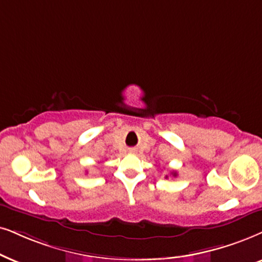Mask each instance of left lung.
Returning <instances> with one entry per match:
<instances>
[{
    "label": "left lung",
    "mask_w": 262,
    "mask_h": 262,
    "mask_svg": "<svg viewBox=\"0 0 262 262\" xmlns=\"http://www.w3.org/2000/svg\"><path fill=\"white\" fill-rule=\"evenodd\" d=\"M173 174V177H177V173H171ZM165 178H168V177H165Z\"/></svg>",
    "instance_id": "8db88e82"
}]
</instances>
